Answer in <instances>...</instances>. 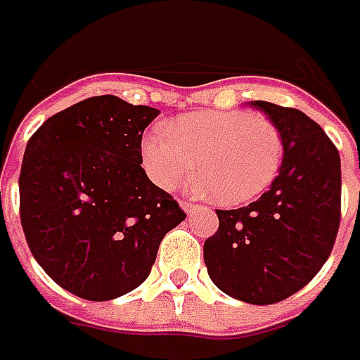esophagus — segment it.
<instances>
[{
    "instance_id": "obj_1",
    "label": "esophagus",
    "mask_w": 360,
    "mask_h": 360,
    "mask_svg": "<svg viewBox=\"0 0 360 360\" xmlns=\"http://www.w3.org/2000/svg\"><path fill=\"white\" fill-rule=\"evenodd\" d=\"M180 206H182V210L186 212V214H190V212H194L198 206L196 204H192V202H180Z\"/></svg>"
}]
</instances>
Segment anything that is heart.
Wrapping results in <instances>:
<instances>
[{
    "label": "heart",
    "mask_w": 360,
    "mask_h": 360,
    "mask_svg": "<svg viewBox=\"0 0 360 360\" xmlns=\"http://www.w3.org/2000/svg\"><path fill=\"white\" fill-rule=\"evenodd\" d=\"M284 142L266 116L250 112H196L150 131L142 140L148 176L164 190H174L194 176L196 188L216 206H240L255 200L281 170Z\"/></svg>",
    "instance_id": "heart-1"
}]
</instances>
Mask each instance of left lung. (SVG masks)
Listing matches in <instances>:
<instances>
[{"mask_svg":"<svg viewBox=\"0 0 360 360\" xmlns=\"http://www.w3.org/2000/svg\"><path fill=\"white\" fill-rule=\"evenodd\" d=\"M250 105L281 130L283 164L258 200L216 210L220 226L204 242V262L229 297L272 304L311 283L333 250L340 222V156L300 110L262 100Z\"/></svg>","mask_w":360,"mask_h":360,"instance_id":"8db88e82","label":"left lung"}]
</instances>
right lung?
Masks as SVG:
<instances>
[{
	"mask_svg": "<svg viewBox=\"0 0 360 360\" xmlns=\"http://www.w3.org/2000/svg\"><path fill=\"white\" fill-rule=\"evenodd\" d=\"M158 114L94 96L46 120L25 146L21 229L37 264L76 297L138 288L166 232L186 218L140 166L142 134Z\"/></svg>",
	"mask_w": 360,
	"mask_h": 360,
	"instance_id": "1",
	"label": "right lung"
}]
</instances>
